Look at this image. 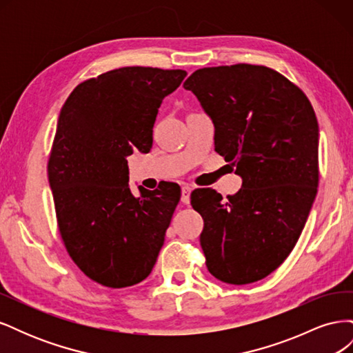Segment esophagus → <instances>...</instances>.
<instances>
[{
	"label": "esophagus",
	"mask_w": 353,
	"mask_h": 353,
	"mask_svg": "<svg viewBox=\"0 0 353 353\" xmlns=\"http://www.w3.org/2000/svg\"><path fill=\"white\" fill-rule=\"evenodd\" d=\"M190 196H191V187L190 185H184L183 190H181V201H183L184 205H188V203H190Z\"/></svg>",
	"instance_id": "obj_1"
}]
</instances>
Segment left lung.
<instances>
[{
    "label": "left lung",
    "mask_w": 353,
    "mask_h": 353,
    "mask_svg": "<svg viewBox=\"0 0 353 353\" xmlns=\"http://www.w3.org/2000/svg\"><path fill=\"white\" fill-rule=\"evenodd\" d=\"M215 126V150L236 166L241 188L191 194L205 227L200 245L215 279L250 284L285 261L318 187V122L307 97L265 66L203 68L184 82Z\"/></svg>",
    "instance_id": "8db88e82"
}]
</instances>
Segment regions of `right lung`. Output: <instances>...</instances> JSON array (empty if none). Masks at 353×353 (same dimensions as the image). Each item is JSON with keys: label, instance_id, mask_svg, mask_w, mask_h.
Returning <instances> with one entry per match:
<instances>
[{"label": "right lung", "instance_id": "right-lung-1", "mask_svg": "<svg viewBox=\"0 0 353 353\" xmlns=\"http://www.w3.org/2000/svg\"><path fill=\"white\" fill-rule=\"evenodd\" d=\"M185 70L130 66L79 83L63 104L48 160L59 231L79 270L112 288L145 280L181 197L176 184L131 193L126 157L148 153L160 104Z\"/></svg>", "mask_w": 353, "mask_h": 353}]
</instances>
